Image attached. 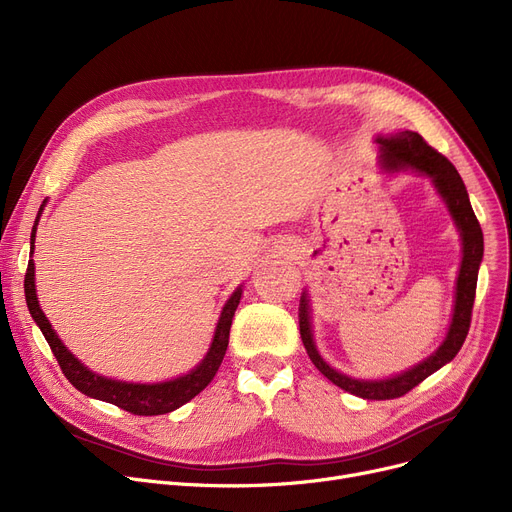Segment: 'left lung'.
<instances>
[{
	"label": "left lung",
	"instance_id": "1",
	"mask_svg": "<svg viewBox=\"0 0 512 512\" xmlns=\"http://www.w3.org/2000/svg\"><path fill=\"white\" fill-rule=\"evenodd\" d=\"M378 143L382 147V159H384L386 168L400 170V168L409 166L427 176H432L438 193L444 197V201L452 213L456 228H459V232H461L463 261H461L459 280H456V301H454V313H452V324H450L448 336L432 357L415 365L413 369L400 373V375H394V378H390V380L365 382V380H353L344 373H338L336 369H332L324 359L319 357L317 348L313 344V334H311L307 294H303L301 303H299V328H301V338L307 348L309 359L332 384H336L338 388L351 392L355 396L367 398V400H390V398H400L407 392H411L415 386H419L434 371H438L448 361H452L456 357V353L461 351V346H463V342L469 334V326H471V313H473L475 288H477V272H479V263L483 257V232L475 218L473 207L469 203V195H467L463 178L459 176V172H456V168L442 153H438L434 147H429L425 143L421 134L411 132V130H402L398 134H390V137H378Z\"/></svg>",
	"mask_w": 512,
	"mask_h": 512
}]
</instances>
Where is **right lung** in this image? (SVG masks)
I'll return each instance as SVG.
<instances>
[{
    "instance_id": "add662e5",
    "label": "right lung",
    "mask_w": 512,
    "mask_h": 512,
    "mask_svg": "<svg viewBox=\"0 0 512 512\" xmlns=\"http://www.w3.org/2000/svg\"><path fill=\"white\" fill-rule=\"evenodd\" d=\"M39 220V215H37ZM37 226V224H35ZM33 226L31 240L35 242V232L37 228ZM33 249V247H31ZM240 294L242 290L236 288V292L228 299L222 317L218 321V328H215V336L211 342L209 353L201 361L197 369L191 373H186L184 378H176L172 382L164 384H128V382H116V380H107L101 378V375L89 371L83 363H80L68 348L62 344L58 334L53 332L49 319L39 307L37 301V292H35V263L29 261V267H26V276H24V297L26 305H29V311L33 319L37 321V326L41 328L53 357H56L62 373L66 375V380L83 394L93 396L97 400L112 402V405L132 413V415H166L178 407H182L184 402L195 398L207 384L213 380L215 371L220 369L226 348H228V338H230V326H232V317L234 311L240 303Z\"/></svg>"
}]
</instances>
